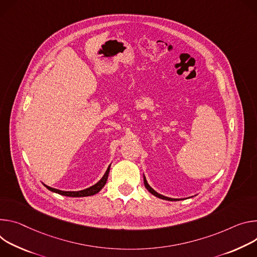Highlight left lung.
<instances>
[{"instance_id":"8db88e82","label":"left lung","mask_w":257,"mask_h":257,"mask_svg":"<svg viewBox=\"0 0 257 257\" xmlns=\"http://www.w3.org/2000/svg\"><path fill=\"white\" fill-rule=\"evenodd\" d=\"M143 177H144V185H145L146 189H147V190H148L152 195H154V196H156V197H158V198H160V199H163V200H168V201H180V200H182V199L169 198V197H166V196H163V195H161V194L157 193L154 189H152V188L150 187V185L148 184V182H147V180H146V178H145V176H144V175H143Z\"/></svg>"}]
</instances>
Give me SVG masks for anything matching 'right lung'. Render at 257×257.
I'll return each instance as SVG.
<instances>
[{
    "mask_svg": "<svg viewBox=\"0 0 257 257\" xmlns=\"http://www.w3.org/2000/svg\"><path fill=\"white\" fill-rule=\"evenodd\" d=\"M111 165V164H110ZM110 165L108 166L106 173L104 174V176L102 177V179L95 185L91 186L90 188H87L84 190H80V191H61V190H58V189H54V188H51L47 185L44 184V186L54 192V193H57V194H60V195H63V196H67V197H87V196H92V195H95L97 193H99L102 188L105 186L106 182H107V179H108V175H109V170H110Z\"/></svg>",
    "mask_w": 257,
    "mask_h": 257,
    "instance_id": "1",
    "label": "right lung"
}]
</instances>
